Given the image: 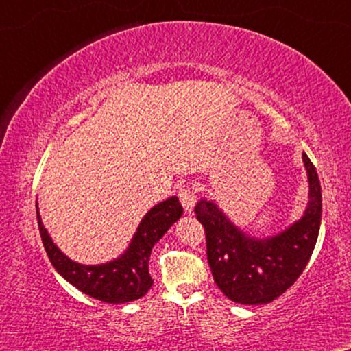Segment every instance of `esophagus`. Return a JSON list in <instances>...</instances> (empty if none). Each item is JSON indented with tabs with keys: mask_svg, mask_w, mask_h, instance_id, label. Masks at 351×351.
<instances>
[{
	"mask_svg": "<svg viewBox=\"0 0 351 351\" xmlns=\"http://www.w3.org/2000/svg\"><path fill=\"white\" fill-rule=\"evenodd\" d=\"M179 198H180V203H182V206H184V209L186 210V213H191L195 208V203H196V191L191 189V186H180Z\"/></svg>",
	"mask_w": 351,
	"mask_h": 351,
	"instance_id": "1",
	"label": "esophagus"
}]
</instances>
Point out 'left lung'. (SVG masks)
I'll return each mask as SVG.
<instances>
[{
    "mask_svg": "<svg viewBox=\"0 0 351 351\" xmlns=\"http://www.w3.org/2000/svg\"><path fill=\"white\" fill-rule=\"evenodd\" d=\"M302 161L308 182L305 210L275 234L254 237L244 232L209 198H201L195 206L196 219L206 232L215 285L237 304L262 305L275 300L294 285L310 261L319 233L323 199L313 162L305 153Z\"/></svg>",
    "mask_w": 351,
    "mask_h": 351,
    "instance_id": "obj_1",
    "label": "left lung"
}]
</instances>
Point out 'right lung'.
Wrapping results in <instances>:
<instances>
[{
  "mask_svg": "<svg viewBox=\"0 0 351 351\" xmlns=\"http://www.w3.org/2000/svg\"><path fill=\"white\" fill-rule=\"evenodd\" d=\"M182 214L184 209L177 196L161 201L143 215L128 247L118 257L104 263L86 265L71 261L52 241L36 203L38 227L52 265L76 289L107 304H128L147 294L153 285L148 270L152 249Z\"/></svg>",
  "mask_w": 351,
  "mask_h": 351,
  "instance_id": "1",
  "label": "right lung"
}]
</instances>
